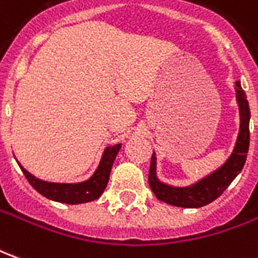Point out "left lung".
Listing matches in <instances>:
<instances>
[{
  "label": "left lung",
  "mask_w": 258,
  "mask_h": 258,
  "mask_svg": "<svg viewBox=\"0 0 258 258\" xmlns=\"http://www.w3.org/2000/svg\"><path fill=\"white\" fill-rule=\"evenodd\" d=\"M235 95L239 107V133L232 153L228 156L221 166L214 171L205 175L203 178L195 181L194 184L186 186H175L163 182L157 177V157L153 152L149 170V185L153 194L159 200L164 203L184 209H198L209 205L213 200L220 198L222 192L231 185L233 179L238 177L247 157L250 142V109L249 102L246 99V94L242 90V85L236 81Z\"/></svg>",
  "instance_id": "1"
}]
</instances>
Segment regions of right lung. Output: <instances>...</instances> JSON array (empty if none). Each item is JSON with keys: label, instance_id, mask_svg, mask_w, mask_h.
<instances>
[{"label": "right lung", "instance_id": "obj_1", "mask_svg": "<svg viewBox=\"0 0 258 258\" xmlns=\"http://www.w3.org/2000/svg\"><path fill=\"white\" fill-rule=\"evenodd\" d=\"M121 145L123 144L106 146L94 174L90 178L81 182H49V181L37 178L36 175L29 173L20 163L19 167L22 168V171L31 186L38 194H41L49 200H55L59 203H66V205L88 203V202L98 199L103 194L109 182V175H110L114 159L117 156L118 151L121 149Z\"/></svg>", "mask_w": 258, "mask_h": 258}]
</instances>
